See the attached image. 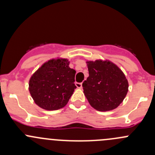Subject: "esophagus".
<instances>
[{"label":"esophagus","instance_id":"obj_1","mask_svg":"<svg viewBox=\"0 0 155 155\" xmlns=\"http://www.w3.org/2000/svg\"><path fill=\"white\" fill-rule=\"evenodd\" d=\"M76 85L78 88H80V89L82 88V83H79V82H76Z\"/></svg>","mask_w":155,"mask_h":155}]
</instances>
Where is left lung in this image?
<instances>
[{
    "instance_id": "left-lung-1",
    "label": "left lung",
    "mask_w": 155,
    "mask_h": 155,
    "mask_svg": "<svg viewBox=\"0 0 155 155\" xmlns=\"http://www.w3.org/2000/svg\"><path fill=\"white\" fill-rule=\"evenodd\" d=\"M86 64L89 76L82 87L90 105L100 112L116 109L128 91L129 85L125 75L109 60L87 61Z\"/></svg>"
}]
</instances>
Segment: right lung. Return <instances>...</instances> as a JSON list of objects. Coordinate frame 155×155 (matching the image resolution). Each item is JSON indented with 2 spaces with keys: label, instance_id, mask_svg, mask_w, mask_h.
<instances>
[{
  "label": "right lung",
  "instance_id": "right-lung-1",
  "mask_svg": "<svg viewBox=\"0 0 155 155\" xmlns=\"http://www.w3.org/2000/svg\"><path fill=\"white\" fill-rule=\"evenodd\" d=\"M67 58L48 60L32 74L29 91L34 103L48 111L64 107L73 94L76 70L69 67Z\"/></svg>",
  "mask_w": 155,
  "mask_h": 155
}]
</instances>
